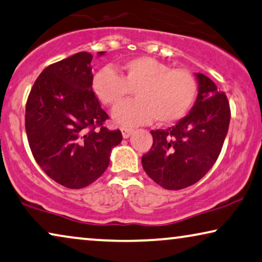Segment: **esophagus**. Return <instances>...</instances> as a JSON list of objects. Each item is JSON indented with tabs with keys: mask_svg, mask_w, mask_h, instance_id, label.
Wrapping results in <instances>:
<instances>
[{
	"mask_svg": "<svg viewBox=\"0 0 262 262\" xmlns=\"http://www.w3.org/2000/svg\"><path fill=\"white\" fill-rule=\"evenodd\" d=\"M120 131H122V135L124 138H128L132 134V128H128V127H120Z\"/></svg>",
	"mask_w": 262,
	"mask_h": 262,
	"instance_id": "esophagus-1",
	"label": "esophagus"
}]
</instances>
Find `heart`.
Masks as SVG:
<instances>
[{
  "mask_svg": "<svg viewBox=\"0 0 262 262\" xmlns=\"http://www.w3.org/2000/svg\"><path fill=\"white\" fill-rule=\"evenodd\" d=\"M124 73L111 67L98 71L92 87L101 103L115 106L131 90H136L134 100H126L113 110L112 118L125 126L146 124L156 119L169 124L181 119L195 99L197 85L191 73L180 68H170L164 62L149 56L128 60Z\"/></svg>",
  "mask_w": 262,
  "mask_h": 262,
  "instance_id": "1",
  "label": "heart"
}]
</instances>
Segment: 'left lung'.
<instances>
[{"instance_id":"left-lung-1","label":"left lung","mask_w":262,"mask_h":262,"mask_svg":"<svg viewBox=\"0 0 262 262\" xmlns=\"http://www.w3.org/2000/svg\"><path fill=\"white\" fill-rule=\"evenodd\" d=\"M199 93L190 112L175 126L151 131L154 144L142 157L151 180L168 190L195 184L217 159L228 132L230 107L213 80L195 73Z\"/></svg>"}]
</instances>
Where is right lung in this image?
Wrapping results in <instances>:
<instances>
[{
    "label": "right lung",
    "instance_id": "obj_1",
    "mask_svg": "<svg viewBox=\"0 0 262 262\" xmlns=\"http://www.w3.org/2000/svg\"><path fill=\"white\" fill-rule=\"evenodd\" d=\"M92 59L80 52L45 68L26 104L34 158L52 180L70 189L85 188L103 175L112 149L123 139L119 130L103 126L108 116L92 91Z\"/></svg>",
    "mask_w": 262,
    "mask_h": 262
}]
</instances>
